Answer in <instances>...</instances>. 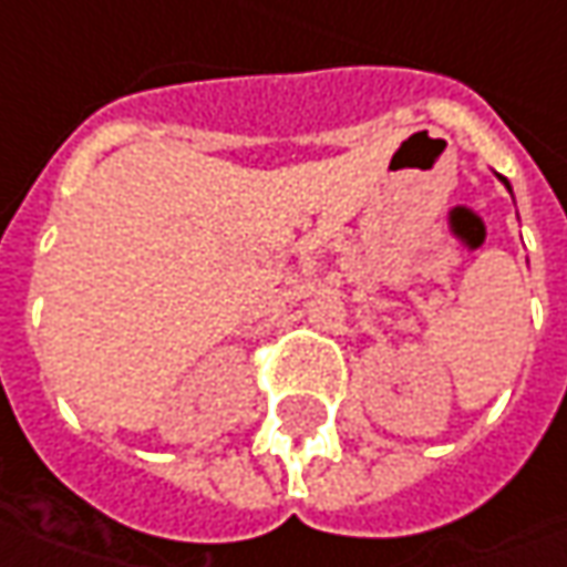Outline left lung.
I'll return each mask as SVG.
<instances>
[{
	"label": "left lung",
	"instance_id": "obj_1",
	"mask_svg": "<svg viewBox=\"0 0 567 567\" xmlns=\"http://www.w3.org/2000/svg\"><path fill=\"white\" fill-rule=\"evenodd\" d=\"M498 182H502V185L508 187V190H512V185H508V178H502V175H498Z\"/></svg>",
	"mask_w": 567,
	"mask_h": 567
}]
</instances>
